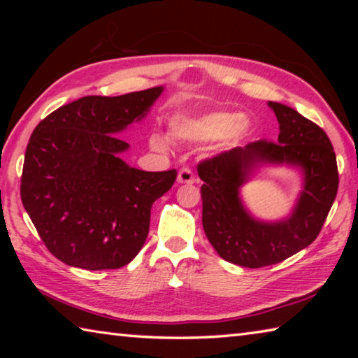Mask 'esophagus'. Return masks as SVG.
<instances>
[{
	"label": "esophagus",
	"instance_id": "esophagus-1",
	"mask_svg": "<svg viewBox=\"0 0 358 358\" xmlns=\"http://www.w3.org/2000/svg\"><path fill=\"white\" fill-rule=\"evenodd\" d=\"M178 183H185V185H192L194 181H196V177H194V173L191 172V169L183 167L181 171L178 172V177H177Z\"/></svg>",
	"mask_w": 358,
	"mask_h": 358
}]
</instances>
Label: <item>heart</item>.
I'll list each match as a JSON object with an SVG mask.
<instances>
[{"instance_id":"obj_1","label":"heart","mask_w":358,"mask_h":358,"mask_svg":"<svg viewBox=\"0 0 358 358\" xmlns=\"http://www.w3.org/2000/svg\"><path fill=\"white\" fill-rule=\"evenodd\" d=\"M251 128V120L245 113L208 112L177 121L172 124L171 134L175 138L187 142H205L217 138L220 148L226 150L246 138ZM150 142L155 148H167V142L157 134L151 136Z\"/></svg>"}]
</instances>
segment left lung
I'll use <instances>...</instances> for the list:
<instances>
[{
	"label": "left lung",
	"mask_w": 358,
	"mask_h": 358,
	"mask_svg": "<svg viewBox=\"0 0 358 358\" xmlns=\"http://www.w3.org/2000/svg\"><path fill=\"white\" fill-rule=\"evenodd\" d=\"M280 123L278 142L257 141L199 162L203 185L202 224L211 246L230 264L260 268L282 262L310 246L322 229L338 192V166L330 138L292 107L268 102ZM292 165L303 189L286 220H256L241 202L239 187L259 165Z\"/></svg>",
	"instance_id": "obj_1"
}]
</instances>
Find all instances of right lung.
I'll return each instance as SVG.
<instances>
[{"label":"right lung","mask_w":358,"mask_h":358,"mask_svg":"<svg viewBox=\"0 0 358 358\" xmlns=\"http://www.w3.org/2000/svg\"><path fill=\"white\" fill-rule=\"evenodd\" d=\"M162 87L121 96H85L36 126L23 162L20 196L53 256L85 270L128 265L147 240L150 211L177 171L145 172L120 155L117 136L148 113Z\"/></svg>","instance_id":"obj_1"}]
</instances>
